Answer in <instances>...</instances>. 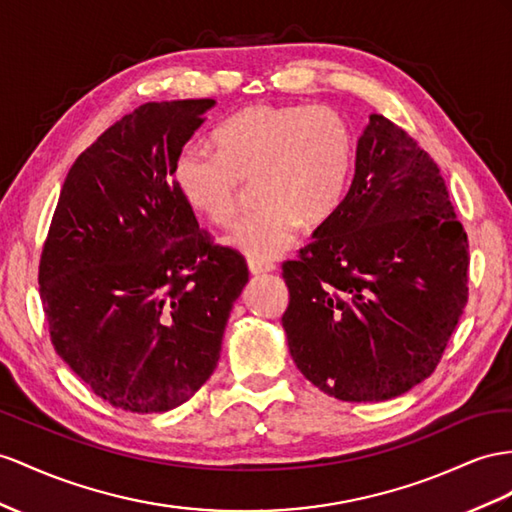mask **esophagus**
I'll return each mask as SVG.
<instances>
[{
  "label": "esophagus",
  "instance_id": "34e87169",
  "mask_svg": "<svg viewBox=\"0 0 512 512\" xmlns=\"http://www.w3.org/2000/svg\"><path fill=\"white\" fill-rule=\"evenodd\" d=\"M248 270H251V274H266V272H272L274 266L272 264H261V261L251 259V261H248Z\"/></svg>",
  "mask_w": 512,
  "mask_h": 512
}]
</instances>
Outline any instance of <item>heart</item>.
Listing matches in <instances>:
<instances>
[{"instance_id":"1","label":"heart","mask_w":512,"mask_h":512,"mask_svg":"<svg viewBox=\"0 0 512 512\" xmlns=\"http://www.w3.org/2000/svg\"><path fill=\"white\" fill-rule=\"evenodd\" d=\"M216 151L186 149L173 166L179 196L209 222L229 227L242 209V181L255 179L257 212L227 244L270 261L316 229L342 203L355 138L342 112L329 106H251L214 131Z\"/></svg>"}]
</instances>
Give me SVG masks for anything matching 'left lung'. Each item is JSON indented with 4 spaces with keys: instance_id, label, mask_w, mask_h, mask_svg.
Listing matches in <instances>:
<instances>
[{
    "instance_id": "obj_1",
    "label": "left lung",
    "mask_w": 512,
    "mask_h": 512,
    "mask_svg": "<svg viewBox=\"0 0 512 512\" xmlns=\"http://www.w3.org/2000/svg\"><path fill=\"white\" fill-rule=\"evenodd\" d=\"M285 261L296 368L344 402L396 398L435 372L467 305V233L435 160L372 114L335 214Z\"/></svg>"
}]
</instances>
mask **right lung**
I'll list each match as a JSON object with an SVG mask.
<instances>
[{"mask_svg":"<svg viewBox=\"0 0 512 512\" xmlns=\"http://www.w3.org/2000/svg\"><path fill=\"white\" fill-rule=\"evenodd\" d=\"M214 99L144 103L77 157L38 285L51 344L116 409L164 413L214 374L244 257L199 229L173 166Z\"/></svg>","mask_w":512,"mask_h":512,"instance_id":"add662e5","label":"right lung"}]
</instances>
